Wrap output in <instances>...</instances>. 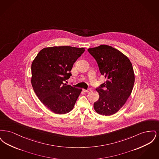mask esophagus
Returning a JSON list of instances; mask_svg holds the SVG:
<instances>
[{"mask_svg":"<svg viewBox=\"0 0 159 159\" xmlns=\"http://www.w3.org/2000/svg\"><path fill=\"white\" fill-rule=\"evenodd\" d=\"M83 91L84 92H88L89 91H90V89H83Z\"/></svg>","mask_w":159,"mask_h":159,"instance_id":"34e87169","label":"esophagus"}]
</instances>
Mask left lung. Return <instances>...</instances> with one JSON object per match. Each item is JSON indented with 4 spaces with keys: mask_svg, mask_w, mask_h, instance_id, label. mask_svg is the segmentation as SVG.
<instances>
[{
    "mask_svg": "<svg viewBox=\"0 0 159 159\" xmlns=\"http://www.w3.org/2000/svg\"><path fill=\"white\" fill-rule=\"evenodd\" d=\"M101 75L107 79L96 91L99 98L93 107L97 113L110 116L117 113L126 102L133 89L135 75L131 62L119 50L102 45L89 48Z\"/></svg>",
    "mask_w": 159,
    "mask_h": 159,
    "instance_id": "obj_1",
    "label": "left lung"
}]
</instances>
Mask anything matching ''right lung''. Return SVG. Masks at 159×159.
I'll list each match as a JSON object with an SVG mask.
<instances>
[{
    "instance_id": "add662e5",
    "label": "right lung",
    "mask_w": 159,
    "mask_h": 159,
    "mask_svg": "<svg viewBox=\"0 0 159 159\" xmlns=\"http://www.w3.org/2000/svg\"><path fill=\"white\" fill-rule=\"evenodd\" d=\"M84 48L68 46L45 48L31 64V84L40 101L54 113L66 114L73 108L82 92L64 83Z\"/></svg>"
}]
</instances>
